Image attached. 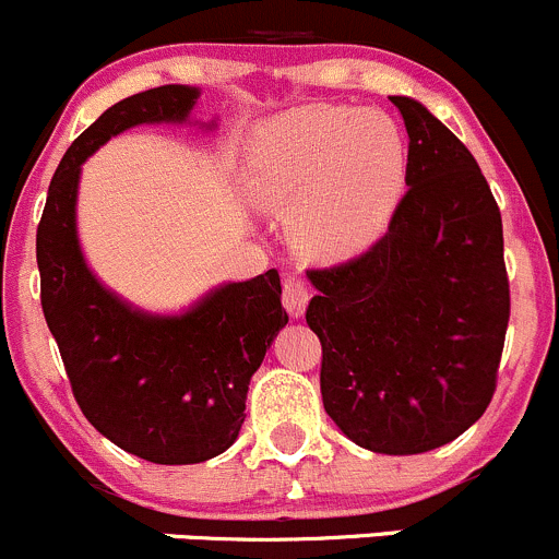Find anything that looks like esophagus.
<instances>
[{
  "label": "esophagus",
  "mask_w": 559,
  "mask_h": 559,
  "mask_svg": "<svg viewBox=\"0 0 559 559\" xmlns=\"http://www.w3.org/2000/svg\"><path fill=\"white\" fill-rule=\"evenodd\" d=\"M281 300H284V308L292 316H302L308 306V286L302 284V278L297 275H286L284 292H281Z\"/></svg>",
  "instance_id": "obj_1"
}]
</instances>
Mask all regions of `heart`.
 I'll return each mask as SVG.
<instances>
[{
    "label": "heart",
    "mask_w": 559,
    "mask_h": 559,
    "mask_svg": "<svg viewBox=\"0 0 559 559\" xmlns=\"http://www.w3.org/2000/svg\"><path fill=\"white\" fill-rule=\"evenodd\" d=\"M405 151L381 112L308 107L259 129L248 145V191L264 207H297L295 238L316 257L368 246L392 216Z\"/></svg>",
    "instance_id": "b5f03b06"
}]
</instances>
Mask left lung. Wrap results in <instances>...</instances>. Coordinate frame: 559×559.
I'll list each match as a JSON object with an SVG mask.
<instances>
[{"label":"left lung","instance_id":"8db88e82","mask_svg":"<svg viewBox=\"0 0 559 559\" xmlns=\"http://www.w3.org/2000/svg\"><path fill=\"white\" fill-rule=\"evenodd\" d=\"M408 191L384 238L311 270L321 400L357 447L421 454L481 419L498 384L511 297L500 207L471 151L425 105L392 97Z\"/></svg>","mask_w":559,"mask_h":559}]
</instances>
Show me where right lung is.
Instances as JSON below:
<instances>
[{"label": "right lung", "instance_id": "obj_1", "mask_svg": "<svg viewBox=\"0 0 559 559\" xmlns=\"http://www.w3.org/2000/svg\"><path fill=\"white\" fill-rule=\"evenodd\" d=\"M200 88L159 86L107 107L67 148L37 227L39 300L83 416L123 452L194 465L227 452L248 381L289 316L278 270L207 292L180 316L145 313L105 289L78 243L81 165L138 123H183Z\"/></svg>", "mask_w": 559, "mask_h": 559}]
</instances>
